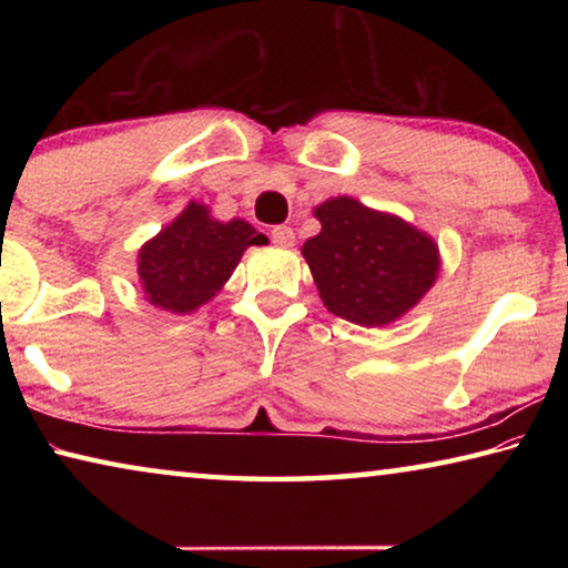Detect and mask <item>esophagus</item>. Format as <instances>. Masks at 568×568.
<instances>
[{
	"label": "esophagus",
	"instance_id": "obj_1",
	"mask_svg": "<svg viewBox=\"0 0 568 568\" xmlns=\"http://www.w3.org/2000/svg\"><path fill=\"white\" fill-rule=\"evenodd\" d=\"M271 237H273V243L281 245V247H291L295 243L293 227H287V225H275L271 230Z\"/></svg>",
	"mask_w": 568,
	"mask_h": 568
}]
</instances>
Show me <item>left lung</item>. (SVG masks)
<instances>
[{"instance_id": "obj_1", "label": "left lung", "mask_w": 568, "mask_h": 568, "mask_svg": "<svg viewBox=\"0 0 568 568\" xmlns=\"http://www.w3.org/2000/svg\"><path fill=\"white\" fill-rule=\"evenodd\" d=\"M321 233L301 253L321 301L338 318L383 328L420 303L440 271L438 243L406 220L331 197L313 210Z\"/></svg>"}]
</instances>
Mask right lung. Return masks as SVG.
<instances>
[{"label": "right lung", "mask_w": 568, "mask_h": 568, "mask_svg": "<svg viewBox=\"0 0 568 568\" xmlns=\"http://www.w3.org/2000/svg\"><path fill=\"white\" fill-rule=\"evenodd\" d=\"M250 245H267V237L240 217L215 220L207 205L192 200L140 247L142 293L160 311L187 315L223 291Z\"/></svg>", "instance_id": "add662e5"}]
</instances>
